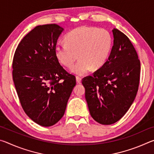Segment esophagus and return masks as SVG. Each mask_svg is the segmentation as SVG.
Returning a JSON list of instances; mask_svg holds the SVG:
<instances>
[{
    "label": "esophagus",
    "mask_w": 154,
    "mask_h": 154,
    "mask_svg": "<svg viewBox=\"0 0 154 154\" xmlns=\"http://www.w3.org/2000/svg\"><path fill=\"white\" fill-rule=\"evenodd\" d=\"M76 82L77 83H82V78L79 77H76Z\"/></svg>",
    "instance_id": "esophagus-1"
}]
</instances>
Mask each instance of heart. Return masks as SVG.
I'll return each mask as SVG.
<instances>
[{"label": "heart", "instance_id": "heart-1", "mask_svg": "<svg viewBox=\"0 0 154 154\" xmlns=\"http://www.w3.org/2000/svg\"><path fill=\"white\" fill-rule=\"evenodd\" d=\"M66 43L57 44L55 54L66 67L71 66L78 57L80 58L70 69L71 73L82 76L91 69H100L107 60L113 40L105 29L81 26L71 31L65 37Z\"/></svg>", "mask_w": 154, "mask_h": 154}]
</instances>
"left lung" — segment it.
Wrapping results in <instances>:
<instances>
[{
  "mask_svg": "<svg viewBox=\"0 0 154 154\" xmlns=\"http://www.w3.org/2000/svg\"><path fill=\"white\" fill-rule=\"evenodd\" d=\"M113 45L109 58L93 76L85 77L90 113L99 124L110 125L119 121L136 97L140 79V63L127 36L113 28Z\"/></svg>",
  "mask_w": 154,
  "mask_h": 154,
  "instance_id": "8db88e82",
  "label": "left lung"
}]
</instances>
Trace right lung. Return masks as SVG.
<instances>
[{
	"instance_id": "1",
	"label": "right lung",
	"mask_w": 154,
	"mask_h": 154,
	"mask_svg": "<svg viewBox=\"0 0 154 154\" xmlns=\"http://www.w3.org/2000/svg\"><path fill=\"white\" fill-rule=\"evenodd\" d=\"M63 31L57 24L35 27L21 41L13 60V79L22 108L33 122L45 127L63 117L76 85L75 77L65 71L55 54Z\"/></svg>"
}]
</instances>
